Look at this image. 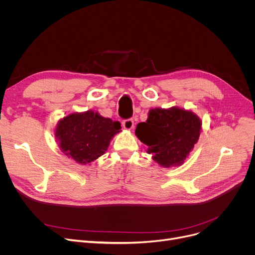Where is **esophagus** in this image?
Masks as SVG:
<instances>
[{
	"instance_id": "obj_1",
	"label": "esophagus",
	"mask_w": 255,
	"mask_h": 255,
	"mask_svg": "<svg viewBox=\"0 0 255 255\" xmlns=\"http://www.w3.org/2000/svg\"><path fill=\"white\" fill-rule=\"evenodd\" d=\"M122 126L126 130H131L133 127H134V122H133L132 119H127V120L123 121Z\"/></svg>"
}]
</instances>
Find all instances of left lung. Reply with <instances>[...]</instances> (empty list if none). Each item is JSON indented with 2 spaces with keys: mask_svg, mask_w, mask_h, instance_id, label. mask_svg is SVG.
Wrapping results in <instances>:
<instances>
[{
  "mask_svg": "<svg viewBox=\"0 0 255 255\" xmlns=\"http://www.w3.org/2000/svg\"><path fill=\"white\" fill-rule=\"evenodd\" d=\"M202 122L192 112L171 107L149 112L146 122L136 126L138 139L149 146L153 159L163 167L180 165L197 142Z\"/></svg>",
  "mask_w": 255,
  "mask_h": 255,
  "instance_id": "1",
  "label": "left lung"
}]
</instances>
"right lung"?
I'll list each match as a JSON object with an SVG mask.
<instances>
[{"label": "right lung", "mask_w": 255, "mask_h": 255, "mask_svg": "<svg viewBox=\"0 0 255 255\" xmlns=\"http://www.w3.org/2000/svg\"><path fill=\"white\" fill-rule=\"evenodd\" d=\"M118 121L88 111L74 113L58 123L56 137L62 152L77 163H91L102 156L121 130Z\"/></svg>", "instance_id": "right-lung-1"}]
</instances>
